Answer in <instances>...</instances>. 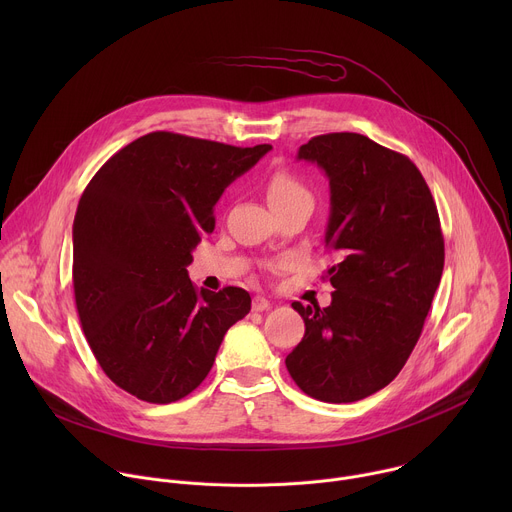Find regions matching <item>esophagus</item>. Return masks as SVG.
<instances>
[{"instance_id": "34e87169", "label": "esophagus", "mask_w": 512, "mask_h": 512, "mask_svg": "<svg viewBox=\"0 0 512 512\" xmlns=\"http://www.w3.org/2000/svg\"><path fill=\"white\" fill-rule=\"evenodd\" d=\"M269 306H271L269 300H265L263 296H255V298H253V310H255V312H265Z\"/></svg>"}]
</instances>
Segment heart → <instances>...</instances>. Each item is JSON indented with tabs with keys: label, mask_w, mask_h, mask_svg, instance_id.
Here are the masks:
<instances>
[{
	"label": "heart",
	"mask_w": 512,
	"mask_h": 512,
	"mask_svg": "<svg viewBox=\"0 0 512 512\" xmlns=\"http://www.w3.org/2000/svg\"><path fill=\"white\" fill-rule=\"evenodd\" d=\"M267 200H269V206L298 202V200L312 202V194L296 176H291L287 172H277L271 176L267 184Z\"/></svg>",
	"instance_id": "1"
}]
</instances>
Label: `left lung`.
Segmentation results:
<instances>
[{"label": "left lung", "mask_w": 512, "mask_h": 512, "mask_svg": "<svg viewBox=\"0 0 512 512\" xmlns=\"http://www.w3.org/2000/svg\"><path fill=\"white\" fill-rule=\"evenodd\" d=\"M298 160L330 182L328 308L291 304L306 324L285 358L296 385L326 403H352L387 387L415 348L444 271L433 196L403 154L360 133H326Z\"/></svg>", "instance_id": "8db88e82"}]
</instances>
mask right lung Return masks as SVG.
I'll return each instance as SVG.
<instances>
[{
    "label": "right lung",
    "instance_id": "obj_1",
    "mask_svg": "<svg viewBox=\"0 0 512 512\" xmlns=\"http://www.w3.org/2000/svg\"><path fill=\"white\" fill-rule=\"evenodd\" d=\"M269 150L154 131L85 188L72 225L77 310L105 375L137 399L162 405L192 393L249 314L245 289H196L186 267L225 188Z\"/></svg>",
    "mask_w": 512,
    "mask_h": 512
}]
</instances>
